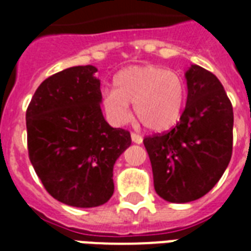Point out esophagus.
Returning a JSON list of instances; mask_svg holds the SVG:
<instances>
[{
    "label": "esophagus",
    "instance_id": "obj_1",
    "mask_svg": "<svg viewBox=\"0 0 251 251\" xmlns=\"http://www.w3.org/2000/svg\"><path fill=\"white\" fill-rule=\"evenodd\" d=\"M131 141L134 144H142V137L137 133H131Z\"/></svg>",
    "mask_w": 251,
    "mask_h": 251
}]
</instances>
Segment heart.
<instances>
[{"label":"heart","instance_id":"obj_1","mask_svg":"<svg viewBox=\"0 0 251 251\" xmlns=\"http://www.w3.org/2000/svg\"><path fill=\"white\" fill-rule=\"evenodd\" d=\"M187 98L184 79L177 72L158 66H133L114 77V88L103 93L102 104L111 124L125 125L130 120L129 104L147 129L165 130L181 115Z\"/></svg>","mask_w":251,"mask_h":251}]
</instances>
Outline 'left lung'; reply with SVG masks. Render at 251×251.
Returning a JSON list of instances; mask_svg holds the SVG:
<instances>
[{
    "label": "left lung",
    "instance_id": "8db88e82",
    "mask_svg": "<svg viewBox=\"0 0 251 251\" xmlns=\"http://www.w3.org/2000/svg\"><path fill=\"white\" fill-rule=\"evenodd\" d=\"M185 79L188 95L179 124L144 140L154 189L171 203L194 201L210 192L232 153L234 113L219 79L196 64Z\"/></svg>",
    "mask_w": 251,
    "mask_h": 251
}]
</instances>
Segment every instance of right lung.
<instances>
[{"label": "right lung", "instance_id": "add662e5", "mask_svg": "<svg viewBox=\"0 0 251 251\" xmlns=\"http://www.w3.org/2000/svg\"><path fill=\"white\" fill-rule=\"evenodd\" d=\"M94 66L70 67L41 83L26 110L28 152L48 194L90 208L113 196V168L130 133L106 122Z\"/></svg>", "mask_w": 251, "mask_h": 251}]
</instances>
